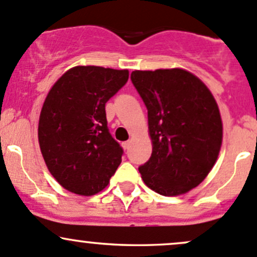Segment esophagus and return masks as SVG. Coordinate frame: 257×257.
Returning a JSON list of instances; mask_svg holds the SVG:
<instances>
[{
	"label": "esophagus",
	"instance_id": "obj_1",
	"mask_svg": "<svg viewBox=\"0 0 257 257\" xmlns=\"http://www.w3.org/2000/svg\"><path fill=\"white\" fill-rule=\"evenodd\" d=\"M121 147H123V149H124V150H128V149H129V147H131V143H129V142H124V143H121Z\"/></svg>",
	"mask_w": 257,
	"mask_h": 257
}]
</instances>
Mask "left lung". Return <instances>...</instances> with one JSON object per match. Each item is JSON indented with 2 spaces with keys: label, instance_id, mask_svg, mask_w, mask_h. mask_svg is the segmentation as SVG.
<instances>
[{
  "label": "left lung",
  "instance_id": "left-lung-1",
  "mask_svg": "<svg viewBox=\"0 0 257 257\" xmlns=\"http://www.w3.org/2000/svg\"><path fill=\"white\" fill-rule=\"evenodd\" d=\"M148 108L153 153L139 166L148 187L178 196L197 187L219 155L223 124L214 97L198 77L182 69L131 75Z\"/></svg>",
  "mask_w": 257,
  "mask_h": 257
}]
</instances>
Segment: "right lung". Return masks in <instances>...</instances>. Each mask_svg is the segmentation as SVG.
Listing matches in <instances>:
<instances>
[{"instance_id": "add662e5", "label": "right lung", "mask_w": 257, "mask_h": 257, "mask_svg": "<svg viewBox=\"0 0 257 257\" xmlns=\"http://www.w3.org/2000/svg\"><path fill=\"white\" fill-rule=\"evenodd\" d=\"M128 77V70L76 66L48 93L38 139L50 174L65 190L98 193L120 165L123 149L107 126L106 103Z\"/></svg>"}]
</instances>
